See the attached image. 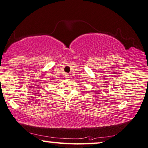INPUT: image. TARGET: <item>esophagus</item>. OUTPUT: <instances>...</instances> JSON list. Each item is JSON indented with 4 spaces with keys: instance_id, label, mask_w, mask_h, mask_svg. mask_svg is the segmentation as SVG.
Segmentation results:
<instances>
[{
    "instance_id": "obj_1",
    "label": "esophagus",
    "mask_w": 148,
    "mask_h": 148,
    "mask_svg": "<svg viewBox=\"0 0 148 148\" xmlns=\"http://www.w3.org/2000/svg\"><path fill=\"white\" fill-rule=\"evenodd\" d=\"M65 78H66V79H69V75L68 74H65Z\"/></svg>"
}]
</instances>
